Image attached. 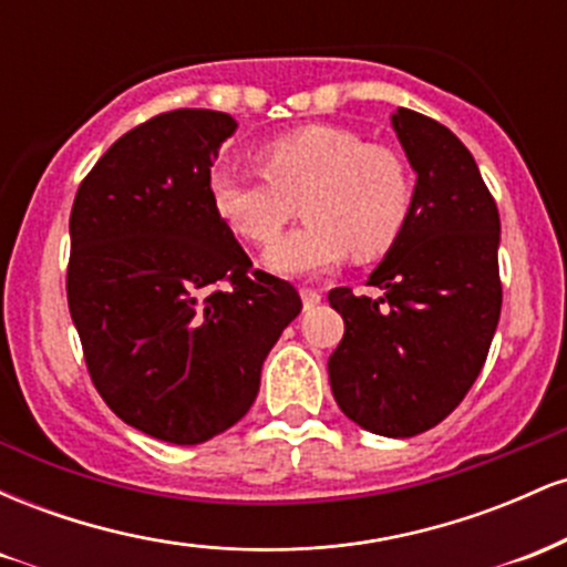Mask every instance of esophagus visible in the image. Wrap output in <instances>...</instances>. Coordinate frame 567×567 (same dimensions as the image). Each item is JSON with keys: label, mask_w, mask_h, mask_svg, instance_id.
I'll use <instances>...</instances> for the list:
<instances>
[{"label": "esophagus", "mask_w": 567, "mask_h": 567, "mask_svg": "<svg viewBox=\"0 0 567 567\" xmlns=\"http://www.w3.org/2000/svg\"><path fill=\"white\" fill-rule=\"evenodd\" d=\"M301 301H303V309H311V306H317L322 301L320 290H311V288H301Z\"/></svg>", "instance_id": "esophagus-1"}]
</instances>
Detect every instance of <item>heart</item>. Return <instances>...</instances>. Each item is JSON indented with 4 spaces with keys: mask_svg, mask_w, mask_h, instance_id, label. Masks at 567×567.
I'll return each instance as SVG.
<instances>
[{
    "mask_svg": "<svg viewBox=\"0 0 567 567\" xmlns=\"http://www.w3.org/2000/svg\"><path fill=\"white\" fill-rule=\"evenodd\" d=\"M261 175L218 167L207 181L216 216L239 239L266 245L296 216L303 226L266 252L285 277L320 275L343 258L381 256L400 239L413 205L405 159L383 143L338 125H303L256 152Z\"/></svg>",
    "mask_w": 567,
    "mask_h": 567,
    "instance_id": "heart-1",
    "label": "heart"
}]
</instances>
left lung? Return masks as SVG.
Wrapping results in <instances>:
<instances>
[{
    "instance_id": "obj_1",
    "label": "left lung",
    "mask_w": 567,
    "mask_h": 567,
    "mask_svg": "<svg viewBox=\"0 0 567 567\" xmlns=\"http://www.w3.org/2000/svg\"><path fill=\"white\" fill-rule=\"evenodd\" d=\"M419 173L400 239L368 285L328 292L343 338L328 360L338 408L383 437H415L458 408L485 365L501 315V220L477 162L432 116H392Z\"/></svg>"
}]
</instances>
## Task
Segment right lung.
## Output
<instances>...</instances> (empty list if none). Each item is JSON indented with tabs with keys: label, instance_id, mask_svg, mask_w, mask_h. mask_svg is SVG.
Returning a JSON list of instances; mask_svg holds the SVG:
<instances>
[{
	"label": "right lung",
	"instance_id": "add662e5",
	"mask_svg": "<svg viewBox=\"0 0 567 567\" xmlns=\"http://www.w3.org/2000/svg\"><path fill=\"white\" fill-rule=\"evenodd\" d=\"M224 112L133 127L76 188L69 311L97 394L138 432L199 445L237 424L266 354L301 311L290 282L239 247L207 194Z\"/></svg>",
	"mask_w": 567,
	"mask_h": 567
}]
</instances>
